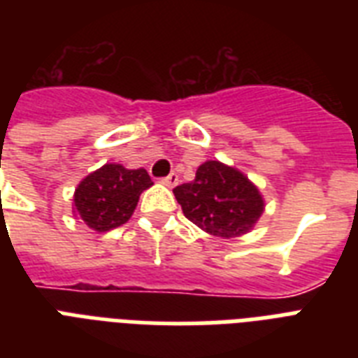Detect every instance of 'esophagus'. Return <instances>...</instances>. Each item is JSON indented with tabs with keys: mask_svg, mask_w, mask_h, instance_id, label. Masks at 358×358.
Instances as JSON below:
<instances>
[{
	"mask_svg": "<svg viewBox=\"0 0 358 358\" xmlns=\"http://www.w3.org/2000/svg\"><path fill=\"white\" fill-rule=\"evenodd\" d=\"M178 174H176V173H171V174H169V176H165V178H163L162 180V182H163V184H165V185H167V187H174V185H176V184H178Z\"/></svg>",
	"mask_w": 358,
	"mask_h": 358,
	"instance_id": "34e87169",
	"label": "esophagus"
}]
</instances>
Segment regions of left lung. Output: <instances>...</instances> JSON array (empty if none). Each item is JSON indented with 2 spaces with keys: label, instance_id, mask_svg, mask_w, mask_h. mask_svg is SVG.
I'll return each instance as SVG.
<instances>
[{
  "label": "left lung",
  "instance_id": "8db88e82",
  "mask_svg": "<svg viewBox=\"0 0 358 358\" xmlns=\"http://www.w3.org/2000/svg\"><path fill=\"white\" fill-rule=\"evenodd\" d=\"M173 193L191 223L223 239L250 232L266 210L260 189L239 169L217 159L202 163L195 180Z\"/></svg>",
  "mask_w": 358,
  "mask_h": 358
}]
</instances>
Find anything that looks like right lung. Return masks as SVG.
I'll list each match as a JSON object with an SVG mask.
<instances>
[{"label": "right lung", "instance_id": "obj_1", "mask_svg": "<svg viewBox=\"0 0 358 358\" xmlns=\"http://www.w3.org/2000/svg\"><path fill=\"white\" fill-rule=\"evenodd\" d=\"M154 182L145 169H126L106 163L81 180L74 191L72 213L96 232H108L128 223L141 193Z\"/></svg>", "mask_w": 358, "mask_h": 358}]
</instances>
